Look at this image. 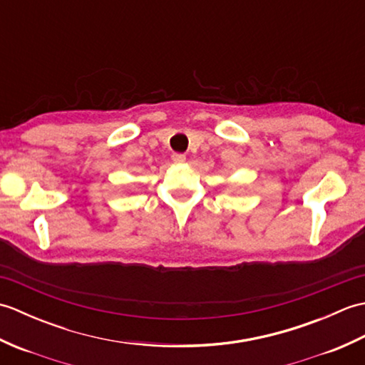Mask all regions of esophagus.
I'll list each match as a JSON object with an SVG mask.
<instances>
[{
	"mask_svg": "<svg viewBox=\"0 0 365 365\" xmlns=\"http://www.w3.org/2000/svg\"><path fill=\"white\" fill-rule=\"evenodd\" d=\"M185 160H187V157H185L183 153H173V161L174 163H183Z\"/></svg>",
	"mask_w": 365,
	"mask_h": 365,
	"instance_id": "obj_1",
	"label": "esophagus"
}]
</instances>
